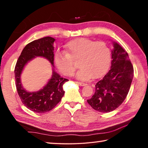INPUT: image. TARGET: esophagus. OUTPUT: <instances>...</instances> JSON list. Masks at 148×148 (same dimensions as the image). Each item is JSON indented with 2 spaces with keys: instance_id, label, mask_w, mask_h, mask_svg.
Segmentation results:
<instances>
[{
  "instance_id": "esophagus-1",
  "label": "esophagus",
  "mask_w": 148,
  "mask_h": 148,
  "mask_svg": "<svg viewBox=\"0 0 148 148\" xmlns=\"http://www.w3.org/2000/svg\"><path fill=\"white\" fill-rule=\"evenodd\" d=\"M77 83H78V84L79 85H81V86H85V85H86L87 84H86V83H83V82H77Z\"/></svg>"
}]
</instances>
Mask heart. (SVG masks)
<instances>
[{
    "instance_id": "obj_1",
    "label": "heart",
    "mask_w": 148,
    "mask_h": 148,
    "mask_svg": "<svg viewBox=\"0 0 148 148\" xmlns=\"http://www.w3.org/2000/svg\"><path fill=\"white\" fill-rule=\"evenodd\" d=\"M111 60V50L106 42L87 38H77L69 41L65 52H58L55 56L56 66L61 74L72 76L78 62L79 71L77 79L87 80L92 76L98 78L106 73Z\"/></svg>"
}]
</instances>
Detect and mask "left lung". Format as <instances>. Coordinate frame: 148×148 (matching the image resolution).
Instances as JSON below:
<instances>
[{
  "mask_svg": "<svg viewBox=\"0 0 148 148\" xmlns=\"http://www.w3.org/2000/svg\"><path fill=\"white\" fill-rule=\"evenodd\" d=\"M133 74V66L128 53L119 44L114 42L111 69L103 79L96 83L95 92L87 100L88 103L99 112L114 111L127 96Z\"/></svg>",
  "mask_w": 148,
  "mask_h": 148,
  "instance_id": "obj_1",
  "label": "left lung"
}]
</instances>
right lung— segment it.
Wrapping results in <instances>:
<instances>
[{"instance_id":"obj_1","label":"right lung","mask_w":148,"mask_h":148,"mask_svg":"<svg viewBox=\"0 0 148 148\" xmlns=\"http://www.w3.org/2000/svg\"><path fill=\"white\" fill-rule=\"evenodd\" d=\"M54 41V38L45 37L29 42L24 48L15 67V85L21 100L28 109L36 112L42 113L54 108L65 94L63 84L69 80L53 71L52 77L43 88L37 92H29L21 85V74L26 64L36 56L47 58L53 65Z\"/></svg>"}]
</instances>
